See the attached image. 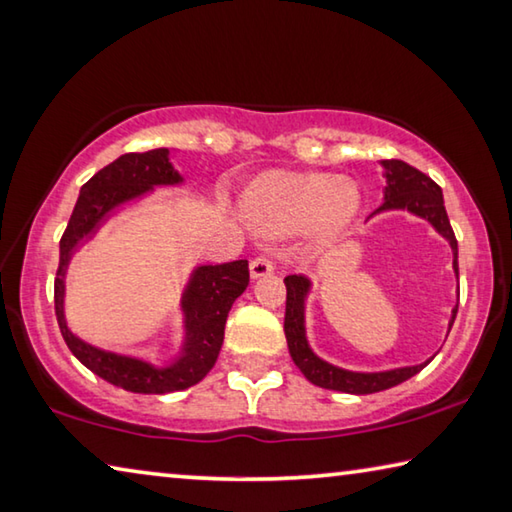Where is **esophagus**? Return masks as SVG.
<instances>
[{
    "mask_svg": "<svg viewBox=\"0 0 512 512\" xmlns=\"http://www.w3.org/2000/svg\"><path fill=\"white\" fill-rule=\"evenodd\" d=\"M273 273V262L271 257L266 255H259L255 257L253 262H250V278L253 280H259V278H266V275Z\"/></svg>",
    "mask_w": 512,
    "mask_h": 512,
    "instance_id": "obj_1",
    "label": "esophagus"
}]
</instances>
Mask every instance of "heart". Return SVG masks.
I'll use <instances>...</instances> for the list:
<instances>
[{
    "instance_id": "obj_1",
    "label": "heart",
    "mask_w": 512,
    "mask_h": 512,
    "mask_svg": "<svg viewBox=\"0 0 512 512\" xmlns=\"http://www.w3.org/2000/svg\"><path fill=\"white\" fill-rule=\"evenodd\" d=\"M362 196L351 180L330 173L266 170L246 186L241 212L255 232L285 237L307 230L314 243L342 237L360 214Z\"/></svg>"
}]
</instances>
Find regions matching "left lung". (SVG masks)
Returning <instances> with one entry per match:
<instances>
[{"label": "left lung", "instance_id": "left-lung-1", "mask_svg": "<svg viewBox=\"0 0 512 512\" xmlns=\"http://www.w3.org/2000/svg\"><path fill=\"white\" fill-rule=\"evenodd\" d=\"M385 168V196L383 205H380L373 214L380 212H392V209H403L424 221L431 223L442 237L449 241L451 253H453V271L458 275V241L456 234L451 230L449 216L444 209L442 189L437 186L431 177L421 173V170L412 168L401 159H385L380 161ZM287 287V312H285V335L287 346L296 367L303 371V376L310 383L319 385L323 389H335V392L346 394H373L383 392L394 385H401L403 380H408L426 367L428 362L415 364V367H401V369H389V371H348L342 367H335L326 360H321L316 355L305 337V300L312 289V280L305 275H287L285 278ZM458 305L451 310L449 330L456 321Z\"/></svg>", "mask_w": 512, "mask_h": 512}]
</instances>
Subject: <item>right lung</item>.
Returning a JSON list of instances; mask_svg holds the SVG:
<instances>
[{"instance_id": "1", "label": "right lung", "mask_w": 512, "mask_h": 512, "mask_svg": "<svg viewBox=\"0 0 512 512\" xmlns=\"http://www.w3.org/2000/svg\"><path fill=\"white\" fill-rule=\"evenodd\" d=\"M184 177L170 161L168 148L148 152H129L113 164L104 166L91 180L81 186L77 205L72 209L66 232L61 237L59 271L54 280V310L61 335L72 355L107 383L123 387L134 394H168L180 392L200 383L216 364L223 346L227 312L248 287L250 273L246 259L227 264L196 266L182 294L184 342L177 358L157 367L148 360L129 358L79 339L68 328L63 298H66V273L72 255L81 243L95 237V232L109 221L118 207L127 205L154 186L182 184Z\"/></svg>"}]
</instances>
